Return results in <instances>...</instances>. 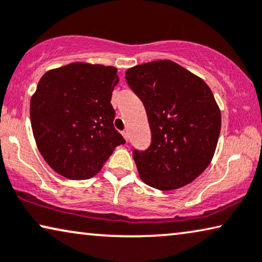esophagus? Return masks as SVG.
<instances>
[{
	"label": "esophagus",
	"mask_w": 262,
	"mask_h": 262,
	"mask_svg": "<svg viewBox=\"0 0 262 262\" xmlns=\"http://www.w3.org/2000/svg\"><path fill=\"white\" fill-rule=\"evenodd\" d=\"M122 135H123V137L125 138V140H126V142H127V140H128V132L127 131H123Z\"/></svg>",
	"instance_id": "34e87169"
}]
</instances>
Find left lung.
<instances>
[{"label":"left lung","mask_w":262,"mask_h":262,"mask_svg":"<svg viewBox=\"0 0 262 262\" xmlns=\"http://www.w3.org/2000/svg\"><path fill=\"white\" fill-rule=\"evenodd\" d=\"M125 78L145 107L151 145L134 151L139 177L158 190L191 183L214 157L221 111L203 79L171 60L128 68Z\"/></svg>","instance_id":"8db88e82"}]
</instances>
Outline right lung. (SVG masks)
<instances>
[{"label":"right lung","instance_id":"1","mask_svg":"<svg viewBox=\"0 0 262 262\" xmlns=\"http://www.w3.org/2000/svg\"><path fill=\"white\" fill-rule=\"evenodd\" d=\"M117 68L72 62L49 70L30 98L36 146L47 164L74 181L96 176L125 139L115 128Z\"/></svg>","mask_w":262,"mask_h":262}]
</instances>
